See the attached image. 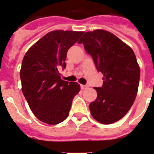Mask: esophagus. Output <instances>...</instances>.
Instances as JSON below:
<instances>
[{
    "label": "esophagus",
    "instance_id": "34e87169",
    "mask_svg": "<svg viewBox=\"0 0 154 154\" xmlns=\"http://www.w3.org/2000/svg\"><path fill=\"white\" fill-rule=\"evenodd\" d=\"M88 87V86L87 85H81V88L82 90H84V89H86Z\"/></svg>",
    "mask_w": 154,
    "mask_h": 154
}]
</instances>
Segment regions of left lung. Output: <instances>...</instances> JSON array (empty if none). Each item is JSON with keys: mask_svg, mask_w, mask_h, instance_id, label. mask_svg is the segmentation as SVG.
<instances>
[{"mask_svg": "<svg viewBox=\"0 0 154 154\" xmlns=\"http://www.w3.org/2000/svg\"><path fill=\"white\" fill-rule=\"evenodd\" d=\"M85 45L103 84L95 88L97 98L90 103V112L99 123L109 125L121 120L136 98L140 68L131 48L113 33L103 29L86 32L78 41Z\"/></svg>", "mask_w": 154, "mask_h": 154, "instance_id": "1", "label": "left lung"}]
</instances>
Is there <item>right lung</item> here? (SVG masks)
<instances>
[{
  "instance_id": "right-lung-1",
  "label": "right lung",
  "mask_w": 154,
  "mask_h": 154,
  "mask_svg": "<svg viewBox=\"0 0 154 154\" xmlns=\"http://www.w3.org/2000/svg\"><path fill=\"white\" fill-rule=\"evenodd\" d=\"M84 32L51 31L37 41L23 59L22 91L33 114L48 125L65 121L72 102L81 90L77 82L63 81L59 68L65 69L67 51Z\"/></svg>"
}]
</instances>
